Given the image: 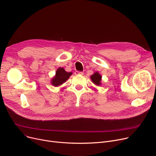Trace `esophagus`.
I'll list each match as a JSON object with an SVG mask.
<instances>
[{"mask_svg": "<svg viewBox=\"0 0 156 156\" xmlns=\"http://www.w3.org/2000/svg\"><path fill=\"white\" fill-rule=\"evenodd\" d=\"M75 73L76 75H83V72H80V71H76Z\"/></svg>", "mask_w": 156, "mask_h": 156, "instance_id": "esophagus-1", "label": "esophagus"}]
</instances>
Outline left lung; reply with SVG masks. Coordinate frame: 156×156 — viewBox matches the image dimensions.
Returning <instances> with one entry per match:
<instances>
[{
	"label": "left lung",
	"instance_id": "left-lung-1",
	"mask_svg": "<svg viewBox=\"0 0 156 156\" xmlns=\"http://www.w3.org/2000/svg\"><path fill=\"white\" fill-rule=\"evenodd\" d=\"M90 79L92 82L97 86L101 85L102 76L100 75L99 72L94 73L92 75L90 76Z\"/></svg>",
	"mask_w": 156,
	"mask_h": 156
}]
</instances>
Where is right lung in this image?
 I'll return each mask as SVG.
<instances>
[{
    "instance_id": "obj_1",
    "label": "right lung",
    "mask_w": 156,
    "mask_h": 156,
    "mask_svg": "<svg viewBox=\"0 0 156 156\" xmlns=\"http://www.w3.org/2000/svg\"><path fill=\"white\" fill-rule=\"evenodd\" d=\"M71 72H66L63 68H59L55 72V75L51 79V83L54 87H59L66 81L72 75Z\"/></svg>"
}]
</instances>
